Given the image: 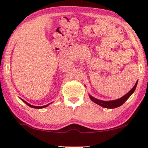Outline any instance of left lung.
I'll list each match as a JSON object with an SVG mask.
<instances>
[{"instance_id":"8db88e82","label":"left lung","mask_w":148,"mask_h":148,"mask_svg":"<svg viewBox=\"0 0 148 148\" xmlns=\"http://www.w3.org/2000/svg\"><path fill=\"white\" fill-rule=\"evenodd\" d=\"M137 84H138V81H136V83L135 86L132 88V89L127 92L125 95H124L123 97H122L121 98L118 99H115V100H112V101H102V100H99L96 99V98L93 97L92 96H91L90 95H89L90 97V99L93 102H95L97 104L99 105V106L103 107V108H117V107L120 106L121 105H123L125 101H127V99L130 98V97L132 95V94L134 93V92L135 91L136 88L137 86Z\"/></svg>"}]
</instances>
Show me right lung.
Here are the masks:
<instances>
[{
	"mask_svg": "<svg viewBox=\"0 0 148 148\" xmlns=\"http://www.w3.org/2000/svg\"><path fill=\"white\" fill-rule=\"evenodd\" d=\"M22 101H23V102H24L25 103H26L27 105H28V106H30V107H31V108H45V107H47L49 106V104H50V103H49V104H47V105H45V106H33V105H31V104H30V103H28V102H26V101H24V100H23L22 99H21Z\"/></svg>",
	"mask_w": 148,
	"mask_h": 148,
	"instance_id": "add662e5",
	"label": "right lung"
}]
</instances>
